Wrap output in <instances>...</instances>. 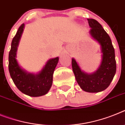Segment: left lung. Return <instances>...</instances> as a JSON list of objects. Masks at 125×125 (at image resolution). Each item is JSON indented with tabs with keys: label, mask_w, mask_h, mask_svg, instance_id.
Segmentation results:
<instances>
[{
	"label": "left lung",
	"mask_w": 125,
	"mask_h": 125,
	"mask_svg": "<svg viewBox=\"0 0 125 125\" xmlns=\"http://www.w3.org/2000/svg\"><path fill=\"white\" fill-rule=\"evenodd\" d=\"M87 20L91 28L90 34L101 46V63L92 74L83 72L74 58L72 59V67L75 79L81 88L90 93H97L105 90L114 78L116 71L115 53L109 35L102 25L94 19Z\"/></svg>",
	"instance_id": "obj_1"
}]
</instances>
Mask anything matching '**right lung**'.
<instances>
[{
  "mask_svg": "<svg viewBox=\"0 0 125 125\" xmlns=\"http://www.w3.org/2000/svg\"><path fill=\"white\" fill-rule=\"evenodd\" d=\"M25 24L19 27L12 39L11 50L9 53V71L11 78L18 90L30 96H40L46 95L51 88L53 83V74L58 62V57L51 58L38 74L27 72L19 65L16 51L19 42L23 32Z\"/></svg>",
  "mask_w": 125,
  "mask_h": 125,
  "instance_id": "right-lung-1",
  "label": "right lung"
}]
</instances>
